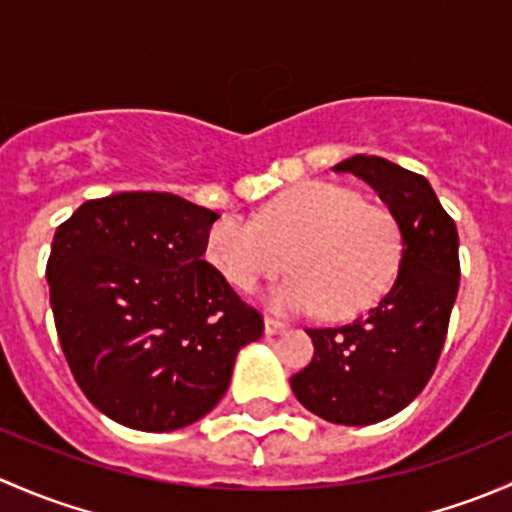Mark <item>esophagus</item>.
Segmentation results:
<instances>
[{
	"instance_id": "esophagus-1",
	"label": "esophagus",
	"mask_w": 512,
	"mask_h": 512,
	"mask_svg": "<svg viewBox=\"0 0 512 512\" xmlns=\"http://www.w3.org/2000/svg\"><path fill=\"white\" fill-rule=\"evenodd\" d=\"M285 329H287L285 322H280V319H275V317H265V334H267V337H275V334L285 332Z\"/></svg>"
}]
</instances>
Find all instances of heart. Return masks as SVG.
Segmentation results:
<instances>
[{"label":"heart","instance_id":"obj_1","mask_svg":"<svg viewBox=\"0 0 512 512\" xmlns=\"http://www.w3.org/2000/svg\"><path fill=\"white\" fill-rule=\"evenodd\" d=\"M205 255L240 292L287 265L294 275L270 294L272 307L332 319L364 312L391 285L401 257L394 215L354 190L299 183L277 195L260 220L225 215L208 230Z\"/></svg>","mask_w":512,"mask_h":512}]
</instances>
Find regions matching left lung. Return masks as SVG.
<instances>
[{
  "instance_id": "obj_1",
  "label": "left lung",
  "mask_w": 512,
  "mask_h": 512,
  "mask_svg": "<svg viewBox=\"0 0 512 512\" xmlns=\"http://www.w3.org/2000/svg\"><path fill=\"white\" fill-rule=\"evenodd\" d=\"M369 183L401 232L399 275L389 292L344 327L307 329L314 356L289 379L299 404L344 426L399 414L431 379L461 282L458 230L423 175L379 156L334 165Z\"/></svg>"
}]
</instances>
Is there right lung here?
I'll list each match as a JSON object with an SVG mask.
<instances>
[{"label":"right lung","mask_w":512,"mask_h":512,"mask_svg":"<svg viewBox=\"0 0 512 512\" xmlns=\"http://www.w3.org/2000/svg\"><path fill=\"white\" fill-rule=\"evenodd\" d=\"M220 215L173 193L86 200L56 227L46 282L69 369L101 414L175 431L215 409L265 322L210 262Z\"/></svg>","instance_id":"1"}]
</instances>
